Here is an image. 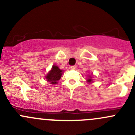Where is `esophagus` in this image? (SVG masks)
Segmentation results:
<instances>
[{
	"mask_svg": "<svg viewBox=\"0 0 135 135\" xmlns=\"http://www.w3.org/2000/svg\"><path fill=\"white\" fill-rule=\"evenodd\" d=\"M75 66H70V70H74V69H75Z\"/></svg>",
	"mask_w": 135,
	"mask_h": 135,
	"instance_id": "esophagus-1",
	"label": "esophagus"
}]
</instances>
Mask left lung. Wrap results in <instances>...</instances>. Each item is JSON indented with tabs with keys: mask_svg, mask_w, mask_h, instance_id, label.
Instances as JSON below:
<instances>
[{
	"mask_svg": "<svg viewBox=\"0 0 135 135\" xmlns=\"http://www.w3.org/2000/svg\"><path fill=\"white\" fill-rule=\"evenodd\" d=\"M88 80L87 81L88 82V84H91V83H93V75H88Z\"/></svg>",
	"mask_w": 135,
	"mask_h": 135,
	"instance_id": "8db88e82",
	"label": "left lung"
}]
</instances>
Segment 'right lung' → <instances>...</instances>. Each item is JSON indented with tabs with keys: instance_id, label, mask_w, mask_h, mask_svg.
<instances>
[{
	"instance_id": "obj_1",
	"label": "right lung",
	"mask_w": 135,
	"mask_h": 135,
	"mask_svg": "<svg viewBox=\"0 0 135 135\" xmlns=\"http://www.w3.org/2000/svg\"><path fill=\"white\" fill-rule=\"evenodd\" d=\"M63 70H61L55 64L51 67V70L45 76V80L52 85L57 84V81L61 79Z\"/></svg>"
}]
</instances>
